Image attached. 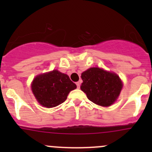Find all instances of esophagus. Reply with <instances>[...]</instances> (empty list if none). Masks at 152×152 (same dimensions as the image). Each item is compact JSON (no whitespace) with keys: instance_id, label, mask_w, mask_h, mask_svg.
<instances>
[{"instance_id":"1","label":"esophagus","mask_w":152,"mask_h":152,"mask_svg":"<svg viewBox=\"0 0 152 152\" xmlns=\"http://www.w3.org/2000/svg\"><path fill=\"white\" fill-rule=\"evenodd\" d=\"M76 86H77V88H79V87H80V82H76Z\"/></svg>"}]
</instances>
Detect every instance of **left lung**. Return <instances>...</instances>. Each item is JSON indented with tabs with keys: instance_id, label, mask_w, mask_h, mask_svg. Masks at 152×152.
<instances>
[{
	"instance_id": "1",
	"label": "left lung",
	"mask_w": 152,
	"mask_h": 152,
	"mask_svg": "<svg viewBox=\"0 0 152 152\" xmlns=\"http://www.w3.org/2000/svg\"><path fill=\"white\" fill-rule=\"evenodd\" d=\"M83 80L81 90L87 99L103 107L112 105L118 97L122 82L117 74L99 67H91L82 73Z\"/></svg>"
}]
</instances>
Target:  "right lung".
I'll list each match as a JSON object with an SVG mask.
<instances>
[{"instance_id": "right-lung-1", "label": "right lung", "mask_w": 152, "mask_h": 152, "mask_svg": "<svg viewBox=\"0 0 152 152\" xmlns=\"http://www.w3.org/2000/svg\"><path fill=\"white\" fill-rule=\"evenodd\" d=\"M76 88V84L67 74L56 70L39 75L34 79L31 85L32 92L37 100L48 108L63 103L69 93Z\"/></svg>"}]
</instances>
